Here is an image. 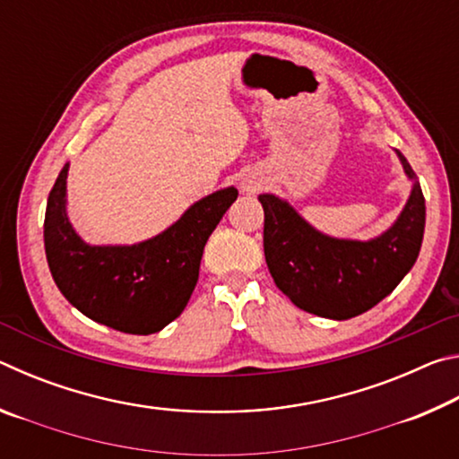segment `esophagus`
<instances>
[{"mask_svg":"<svg viewBox=\"0 0 459 459\" xmlns=\"http://www.w3.org/2000/svg\"><path fill=\"white\" fill-rule=\"evenodd\" d=\"M257 188H259L257 182H253V180H245L243 182V190L245 192H257Z\"/></svg>","mask_w":459,"mask_h":459,"instance_id":"34e87169","label":"esophagus"}]
</instances>
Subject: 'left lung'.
<instances>
[{
    "label": "left lung",
    "instance_id": "left-lung-1",
    "mask_svg": "<svg viewBox=\"0 0 459 459\" xmlns=\"http://www.w3.org/2000/svg\"><path fill=\"white\" fill-rule=\"evenodd\" d=\"M413 180L399 219L370 240L333 238L316 230L290 202L261 194L265 211L263 247L275 285L304 312L348 320L385 299L401 283L421 251L425 198L409 161L397 152Z\"/></svg>",
    "mask_w": 459,
    "mask_h": 459
}]
</instances>
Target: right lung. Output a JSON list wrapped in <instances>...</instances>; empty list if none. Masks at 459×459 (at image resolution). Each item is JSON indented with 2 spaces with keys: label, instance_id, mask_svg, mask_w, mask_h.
Segmentation results:
<instances>
[{
  "label": "right lung",
  "instance_id": "right-lung-1",
  "mask_svg": "<svg viewBox=\"0 0 459 459\" xmlns=\"http://www.w3.org/2000/svg\"><path fill=\"white\" fill-rule=\"evenodd\" d=\"M68 164L54 182L44 219V248L60 293L108 328L126 333L160 332L184 312L198 281L208 237L237 200V188L208 194L180 221L137 245H89L66 214Z\"/></svg>",
  "mask_w": 459,
  "mask_h": 459
}]
</instances>
